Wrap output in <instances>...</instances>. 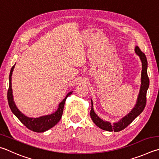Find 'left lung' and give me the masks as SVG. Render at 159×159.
I'll use <instances>...</instances> for the list:
<instances>
[{
	"label": "left lung",
	"instance_id": "obj_1",
	"mask_svg": "<svg viewBox=\"0 0 159 159\" xmlns=\"http://www.w3.org/2000/svg\"><path fill=\"white\" fill-rule=\"evenodd\" d=\"M135 51L138 56H139L142 62V73H141V86L138 95V98L134 109L129 112V113L123 117L122 120L117 123H114L113 125L108 122H105L97 116L95 113L93 109V104L92 101V108L90 111V116L93 122L98 127L103 130L108 131H115L118 132L125 129L128 126L141 112L143 111L145 108L147 102V91L149 88V79L148 75V60L144 53H143L140 48L136 47L135 48Z\"/></svg>",
	"mask_w": 159,
	"mask_h": 159
}]
</instances>
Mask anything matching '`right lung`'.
Listing matches in <instances>:
<instances>
[{
    "label": "right lung",
    "instance_id": "add662e5",
    "mask_svg": "<svg viewBox=\"0 0 159 159\" xmlns=\"http://www.w3.org/2000/svg\"><path fill=\"white\" fill-rule=\"evenodd\" d=\"M14 68V65L11 67L10 71L9 77V88H8L7 90V101L11 111L16 115V117L18 118L20 120V122H21L23 125H25L28 129H30L33 131L37 133L44 132L46 131H47V130L50 129L51 128L53 127V126L59 122L60 119H61L65 101L67 99V98L72 94L73 92H69L65 99L60 102L58 106V108H57V111L55 112L54 113L46 115V116L40 117L38 118L28 117L26 116H25L24 114L21 113V112L19 111V109L17 108L13 100L12 89H11V75H12Z\"/></svg>",
    "mask_w": 159,
    "mask_h": 159
}]
</instances>
